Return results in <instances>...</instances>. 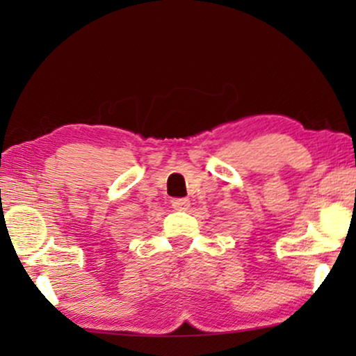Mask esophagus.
I'll list each match as a JSON object with an SVG mask.
<instances>
[{
	"label": "esophagus",
	"instance_id": "esophagus-1",
	"mask_svg": "<svg viewBox=\"0 0 356 356\" xmlns=\"http://www.w3.org/2000/svg\"><path fill=\"white\" fill-rule=\"evenodd\" d=\"M189 199L188 197H179V199H172V207L175 211H186L189 207Z\"/></svg>",
	"mask_w": 356,
	"mask_h": 356
}]
</instances>
